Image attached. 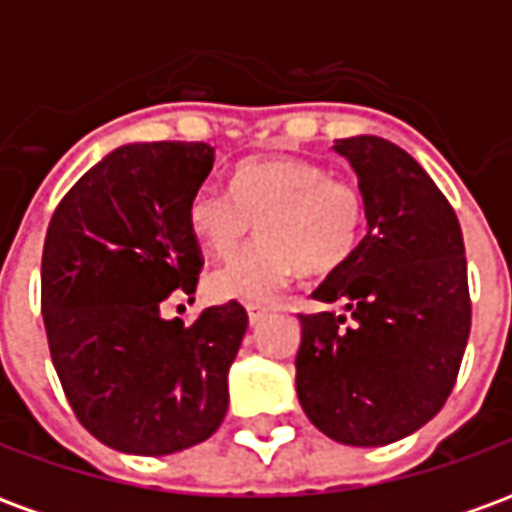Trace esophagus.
Returning a JSON list of instances; mask_svg holds the SVG:
<instances>
[{
	"label": "esophagus",
	"instance_id": "34e87169",
	"mask_svg": "<svg viewBox=\"0 0 512 512\" xmlns=\"http://www.w3.org/2000/svg\"><path fill=\"white\" fill-rule=\"evenodd\" d=\"M246 312H249V323H252V326H257V323L268 318V310H263V307H249Z\"/></svg>",
	"mask_w": 512,
	"mask_h": 512
}]
</instances>
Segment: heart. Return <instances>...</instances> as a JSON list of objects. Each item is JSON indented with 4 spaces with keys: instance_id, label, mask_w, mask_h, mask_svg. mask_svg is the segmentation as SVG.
<instances>
[{
    "instance_id": "b5f03b06",
    "label": "heart",
    "mask_w": 512,
    "mask_h": 512,
    "mask_svg": "<svg viewBox=\"0 0 512 512\" xmlns=\"http://www.w3.org/2000/svg\"><path fill=\"white\" fill-rule=\"evenodd\" d=\"M186 222L213 257L233 255L257 222L263 238L205 279L211 299L255 307L277 299L299 266L332 271L345 263L362 238L365 197L310 158H246L230 191L205 183L191 194Z\"/></svg>"
}]
</instances>
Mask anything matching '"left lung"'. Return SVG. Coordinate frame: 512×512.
I'll list each match as a JSON object with an SVG mask.
<instances>
[{
	"label": "left lung",
	"mask_w": 512,
	"mask_h": 512,
	"mask_svg": "<svg viewBox=\"0 0 512 512\" xmlns=\"http://www.w3.org/2000/svg\"><path fill=\"white\" fill-rule=\"evenodd\" d=\"M365 197L367 235L312 296L345 315H299L296 392L329 439H406L450 397L472 329L458 216L425 169L381 136L337 139Z\"/></svg>",
	"instance_id": "8db88e82"
}]
</instances>
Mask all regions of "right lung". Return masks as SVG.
I'll list each match as a JSON object with an SVG mask.
<instances>
[{"label": "right lung", "mask_w": 512, "mask_h": 512, "mask_svg": "<svg viewBox=\"0 0 512 512\" xmlns=\"http://www.w3.org/2000/svg\"><path fill=\"white\" fill-rule=\"evenodd\" d=\"M213 167L205 142H134L76 180L51 216L40 304L73 414L128 455H169L211 439L227 414V373L246 310L161 318L172 290L197 288L200 246L186 208Z\"/></svg>", "instance_id": "1"}]
</instances>
